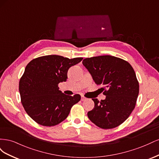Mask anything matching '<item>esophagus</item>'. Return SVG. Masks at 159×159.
Segmentation results:
<instances>
[{
    "instance_id": "esophagus-1",
    "label": "esophagus",
    "mask_w": 159,
    "mask_h": 159,
    "mask_svg": "<svg viewBox=\"0 0 159 159\" xmlns=\"http://www.w3.org/2000/svg\"><path fill=\"white\" fill-rule=\"evenodd\" d=\"M81 100L82 101V102H84V101H85V100H87V98H86L85 97H84V96H81Z\"/></svg>"
}]
</instances>
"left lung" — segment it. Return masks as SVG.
<instances>
[{
  "instance_id": "8db88e82",
  "label": "left lung",
  "mask_w": 159,
  "mask_h": 159,
  "mask_svg": "<svg viewBox=\"0 0 159 159\" xmlns=\"http://www.w3.org/2000/svg\"><path fill=\"white\" fill-rule=\"evenodd\" d=\"M83 65L95 83L102 85L104 100L92 99L94 108L88 113L90 121L98 127L113 129L129 117L135 107L139 85L135 72L129 62L112 56L85 58Z\"/></svg>"
}]
</instances>
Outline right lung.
Listing matches in <instances>:
<instances>
[{
	"instance_id": "right-lung-1",
	"label": "right lung",
	"mask_w": 159,
	"mask_h": 159,
	"mask_svg": "<svg viewBox=\"0 0 159 159\" xmlns=\"http://www.w3.org/2000/svg\"><path fill=\"white\" fill-rule=\"evenodd\" d=\"M83 60L57 55L37 57L26 66L19 81L21 102L27 114L37 123L51 127L67 118L81 96L67 95L58 84L68 78V71Z\"/></svg>"
}]
</instances>
